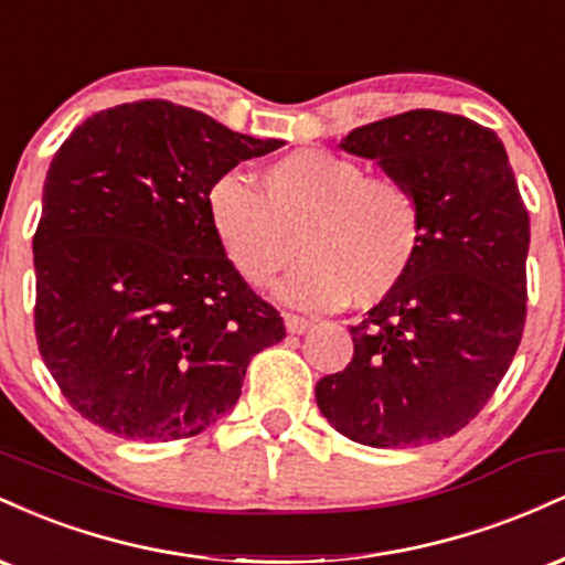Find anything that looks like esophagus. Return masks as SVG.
Listing matches in <instances>:
<instances>
[{
  "mask_svg": "<svg viewBox=\"0 0 565 565\" xmlns=\"http://www.w3.org/2000/svg\"><path fill=\"white\" fill-rule=\"evenodd\" d=\"M284 323H287V332L289 334H305L310 327H313V321L302 319V316H295V313L284 316Z\"/></svg>",
  "mask_w": 565,
  "mask_h": 565,
  "instance_id": "34e87169",
  "label": "esophagus"
}]
</instances>
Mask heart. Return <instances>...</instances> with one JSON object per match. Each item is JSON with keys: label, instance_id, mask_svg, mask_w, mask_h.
I'll use <instances>...</instances> for the list:
<instances>
[{"label": "heart", "instance_id": "1", "mask_svg": "<svg viewBox=\"0 0 565 565\" xmlns=\"http://www.w3.org/2000/svg\"><path fill=\"white\" fill-rule=\"evenodd\" d=\"M263 193L238 174L206 191V220L249 287H268L297 252L278 295L297 308L380 302L404 281L423 244V206L404 180L366 178L355 159L300 148L268 164Z\"/></svg>", "mask_w": 565, "mask_h": 565}]
</instances>
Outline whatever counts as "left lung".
<instances>
[{
    "instance_id": "1",
    "label": "left lung",
    "mask_w": 565,
    "mask_h": 565,
    "mask_svg": "<svg viewBox=\"0 0 565 565\" xmlns=\"http://www.w3.org/2000/svg\"><path fill=\"white\" fill-rule=\"evenodd\" d=\"M340 148L417 193L423 244L350 327L353 361L319 380L316 404L355 444H436L481 412L521 345L529 212L502 140L465 116L406 111L355 127Z\"/></svg>"
}]
</instances>
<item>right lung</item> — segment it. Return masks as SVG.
<instances>
[{"label":"right lung","instance_id":"1","mask_svg":"<svg viewBox=\"0 0 565 565\" xmlns=\"http://www.w3.org/2000/svg\"><path fill=\"white\" fill-rule=\"evenodd\" d=\"M284 140L167 100L82 121L57 148L34 236L39 353L84 419L135 440L199 436L284 340L206 220V191Z\"/></svg>","mask_w":565,"mask_h":565}]
</instances>
